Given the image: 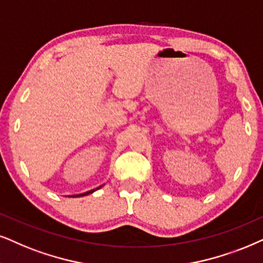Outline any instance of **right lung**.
Returning a JSON list of instances; mask_svg holds the SVG:
<instances>
[{
  "instance_id": "obj_1",
  "label": "right lung",
  "mask_w": 263,
  "mask_h": 263,
  "mask_svg": "<svg viewBox=\"0 0 263 263\" xmlns=\"http://www.w3.org/2000/svg\"><path fill=\"white\" fill-rule=\"evenodd\" d=\"M103 185L104 184H102V185H99V187H97V188H95V189H92V191H88V192H85V193H82V194H76V195H71V197H85V195H88V194H92L93 192H96V191H98L99 188H102Z\"/></svg>"
}]
</instances>
